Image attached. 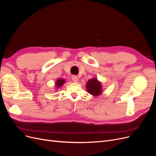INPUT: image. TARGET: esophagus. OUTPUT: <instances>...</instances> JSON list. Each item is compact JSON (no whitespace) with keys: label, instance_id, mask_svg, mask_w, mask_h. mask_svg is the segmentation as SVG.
Segmentation results:
<instances>
[{"label":"esophagus","instance_id":"esophagus-1","mask_svg":"<svg viewBox=\"0 0 156 156\" xmlns=\"http://www.w3.org/2000/svg\"><path fill=\"white\" fill-rule=\"evenodd\" d=\"M72 79L73 80V82H77L78 81V77L76 76V75H73V76L72 77Z\"/></svg>","mask_w":156,"mask_h":156}]
</instances>
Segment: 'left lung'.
Listing matches in <instances>:
<instances>
[{"mask_svg":"<svg viewBox=\"0 0 156 156\" xmlns=\"http://www.w3.org/2000/svg\"><path fill=\"white\" fill-rule=\"evenodd\" d=\"M86 88L90 94L95 97L100 96L103 92L101 83L96 78L89 79L87 83Z\"/></svg>","mask_w":156,"mask_h":156,"instance_id":"1","label":"left lung"}]
</instances>
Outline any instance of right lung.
Instances as JSON below:
<instances>
[{"mask_svg":"<svg viewBox=\"0 0 156 156\" xmlns=\"http://www.w3.org/2000/svg\"><path fill=\"white\" fill-rule=\"evenodd\" d=\"M65 82H66V81H65L64 79L60 78L58 80H56V82H55V87H56L55 88L56 89L60 88L65 83Z\"/></svg>","mask_w":156,"mask_h":156,"instance_id":"1","label":"right lung"}]
</instances>
